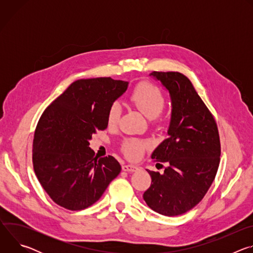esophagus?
Wrapping results in <instances>:
<instances>
[{
	"label": "esophagus",
	"mask_w": 253,
	"mask_h": 253,
	"mask_svg": "<svg viewBox=\"0 0 253 253\" xmlns=\"http://www.w3.org/2000/svg\"><path fill=\"white\" fill-rule=\"evenodd\" d=\"M122 169H123V171H126V172H135L136 170H138V167L131 165V164H126V165L122 166Z\"/></svg>",
	"instance_id": "esophagus-1"
}]
</instances>
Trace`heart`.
<instances>
[{
    "mask_svg": "<svg viewBox=\"0 0 253 253\" xmlns=\"http://www.w3.org/2000/svg\"><path fill=\"white\" fill-rule=\"evenodd\" d=\"M130 101L138 108L139 111L148 119H155L162 112L165 106V96L163 92L154 84L149 82L139 83L130 95ZM122 112L119 102L110 105L107 112V124L114 127L118 124ZM148 146L146 141L138 139H127L122 145L123 153L132 160L138 159L144 149Z\"/></svg>",
    "mask_w": 253,
    "mask_h": 253,
    "instance_id": "b5f03b06",
    "label": "heart"
}]
</instances>
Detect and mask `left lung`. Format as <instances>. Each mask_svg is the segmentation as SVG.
<instances>
[{
  "label": "left lung",
  "instance_id": "8db88e82",
  "mask_svg": "<svg viewBox=\"0 0 253 253\" xmlns=\"http://www.w3.org/2000/svg\"><path fill=\"white\" fill-rule=\"evenodd\" d=\"M150 76L169 92L172 109L167 138L151 155L167 167L162 174L147 170L152 181L143 198L157 213L176 216L197 205L211 186L220 161L219 134L186 76L155 71Z\"/></svg>",
  "mask_w": 253,
  "mask_h": 253
}]
</instances>
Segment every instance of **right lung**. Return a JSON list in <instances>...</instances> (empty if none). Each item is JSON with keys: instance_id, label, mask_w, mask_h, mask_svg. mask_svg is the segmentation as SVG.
<instances>
[{"instance_id": "obj_1", "label": "right lung", "mask_w": 253, "mask_h": 253, "mask_svg": "<svg viewBox=\"0 0 253 253\" xmlns=\"http://www.w3.org/2000/svg\"><path fill=\"white\" fill-rule=\"evenodd\" d=\"M128 84L110 77L77 80L43 112L34 135L33 165L42 187L58 205L85 209L119 175V162L113 156H95L89 141L107 128L108 109Z\"/></svg>"}]
</instances>
